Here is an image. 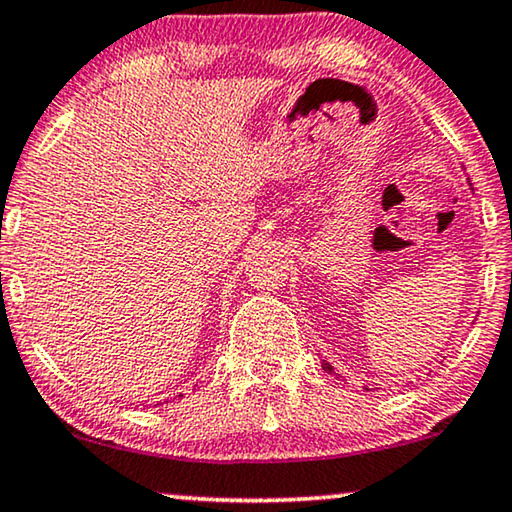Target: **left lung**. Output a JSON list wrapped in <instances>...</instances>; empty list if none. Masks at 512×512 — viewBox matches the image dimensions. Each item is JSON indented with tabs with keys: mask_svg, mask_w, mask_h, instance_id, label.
Wrapping results in <instances>:
<instances>
[{
	"mask_svg": "<svg viewBox=\"0 0 512 512\" xmlns=\"http://www.w3.org/2000/svg\"><path fill=\"white\" fill-rule=\"evenodd\" d=\"M324 366H326V370H333V368H331V366H328V363H324Z\"/></svg>",
	"mask_w": 512,
	"mask_h": 512,
	"instance_id": "left-lung-1",
	"label": "left lung"
}]
</instances>
